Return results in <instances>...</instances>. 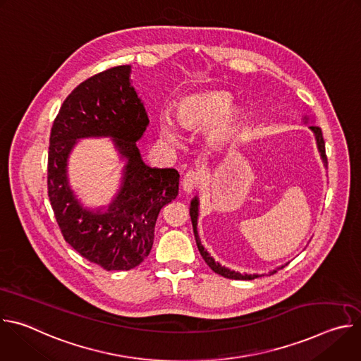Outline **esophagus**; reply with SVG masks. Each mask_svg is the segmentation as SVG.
Here are the masks:
<instances>
[{"label": "esophagus", "instance_id": "1", "mask_svg": "<svg viewBox=\"0 0 361 361\" xmlns=\"http://www.w3.org/2000/svg\"><path fill=\"white\" fill-rule=\"evenodd\" d=\"M200 184H201V174L197 170L187 171L181 180V187L185 194H191L192 191H195Z\"/></svg>", "mask_w": 361, "mask_h": 361}]
</instances>
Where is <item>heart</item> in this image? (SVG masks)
I'll return each instance as SVG.
<instances>
[{
  "label": "heart",
  "instance_id": "1",
  "mask_svg": "<svg viewBox=\"0 0 361 361\" xmlns=\"http://www.w3.org/2000/svg\"><path fill=\"white\" fill-rule=\"evenodd\" d=\"M231 95L221 90H204L183 97L174 110L177 124L190 131L211 124L207 137L213 142H223L233 137L241 121V111L228 106ZM160 133L169 142L176 144L178 135L167 118L160 120Z\"/></svg>",
  "mask_w": 361,
  "mask_h": 361
}]
</instances>
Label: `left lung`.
Here are the masks:
<instances>
[{"instance_id": "obj_1", "label": "left lung", "mask_w": 361, "mask_h": 361, "mask_svg": "<svg viewBox=\"0 0 361 361\" xmlns=\"http://www.w3.org/2000/svg\"><path fill=\"white\" fill-rule=\"evenodd\" d=\"M304 120V123H308V117H304L302 118ZM308 128L312 130V133L314 134V138H316V144H317V149H319V152H320V159H322V161H323V164H324V167H327V157H326V145H324V140H323V133H322V130H320V127H317V126H308ZM198 214H200V200H198V197H194L192 200H191V205H190V216H191V223H192V230H194V237H195V243H197V247H198V251H200V254L202 255V259H204V262L207 263V266L214 271V273H217V274H220V276H223V277H226V279H231V280H254V279H257V277H262V276H264V274H247V273H238V271H234V270H231V269H228V267H226V266H221L219 262H216L214 260V257L209 252V250L205 248L204 245H202V243H201V240H200V235H198V230H197V224H198ZM288 263H286V264H283V266H279L277 269H274V270H271L269 274H274V273H277L280 269H283V267H286Z\"/></svg>"}]
</instances>
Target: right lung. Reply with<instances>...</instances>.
<instances>
[{"mask_svg": "<svg viewBox=\"0 0 361 361\" xmlns=\"http://www.w3.org/2000/svg\"><path fill=\"white\" fill-rule=\"evenodd\" d=\"M130 74L131 66H120L81 82L63 102L49 137L48 197L61 233L107 271L144 262L161 209L178 194L177 170L151 169L141 159L135 142L149 120ZM84 137H110L125 163L121 188L104 208H85L69 184V154Z\"/></svg>", "mask_w": 361, "mask_h": 361, "instance_id": "right-lung-1", "label": "right lung"}]
</instances>
